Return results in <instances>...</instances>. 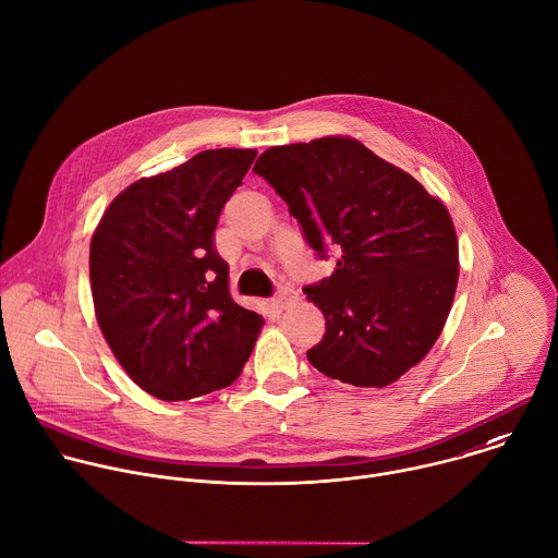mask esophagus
<instances>
[{"instance_id":"34e87169","label":"esophagus","mask_w":558,"mask_h":558,"mask_svg":"<svg viewBox=\"0 0 558 558\" xmlns=\"http://www.w3.org/2000/svg\"><path fill=\"white\" fill-rule=\"evenodd\" d=\"M298 300V293L293 291V289H280L278 293H276V298H274V304H276V308H280V311H284L289 304H293Z\"/></svg>"}]
</instances>
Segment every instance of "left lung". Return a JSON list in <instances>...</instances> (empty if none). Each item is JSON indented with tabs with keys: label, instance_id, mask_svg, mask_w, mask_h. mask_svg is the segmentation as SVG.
Wrapping results in <instances>:
<instances>
[{
	"label": "left lung",
	"instance_id": "obj_1",
	"mask_svg": "<svg viewBox=\"0 0 558 558\" xmlns=\"http://www.w3.org/2000/svg\"><path fill=\"white\" fill-rule=\"evenodd\" d=\"M254 172L280 195L306 243L335 271L304 289L326 332L306 356L322 375L386 388L436 343L458 287L453 221L405 170L359 140L271 146Z\"/></svg>",
	"mask_w": 558,
	"mask_h": 558
}]
</instances>
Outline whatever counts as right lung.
<instances>
[{"label":"right lung","mask_w":558,"mask_h":558,"mask_svg":"<svg viewBox=\"0 0 558 558\" xmlns=\"http://www.w3.org/2000/svg\"><path fill=\"white\" fill-rule=\"evenodd\" d=\"M256 150L215 148L144 177L105 210L89 247L98 326L150 397L189 401L232 386L263 315L230 295L215 230Z\"/></svg>","instance_id":"obj_1"}]
</instances>
